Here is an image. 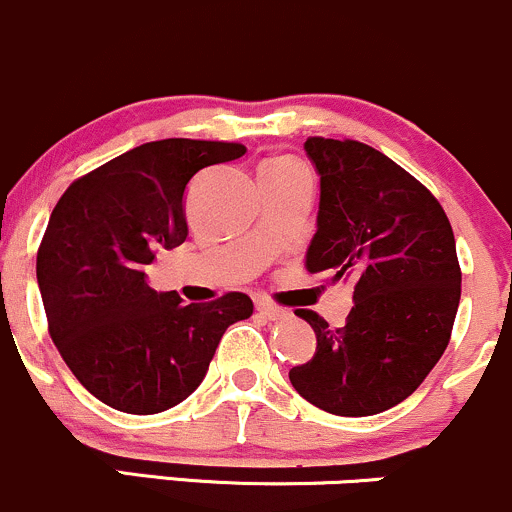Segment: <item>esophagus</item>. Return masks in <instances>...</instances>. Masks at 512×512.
I'll return each instance as SVG.
<instances>
[{
	"instance_id": "34e87169",
	"label": "esophagus",
	"mask_w": 512,
	"mask_h": 512,
	"mask_svg": "<svg viewBox=\"0 0 512 512\" xmlns=\"http://www.w3.org/2000/svg\"><path fill=\"white\" fill-rule=\"evenodd\" d=\"M256 312L261 314V317H266L268 321H280V319H287L290 317V312L283 307H275L271 302H256Z\"/></svg>"
}]
</instances>
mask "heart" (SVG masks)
Segmentation results:
<instances>
[{
	"mask_svg": "<svg viewBox=\"0 0 512 512\" xmlns=\"http://www.w3.org/2000/svg\"><path fill=\"white\" fill-rule=\"evenodd\" d=\"M287 164H297L295 159H271V162H266L261 166V169H275V166H287Z\"/></svg>",
	"mask_w": 512,
	"mask_h": 512,
	"instance_id": "b5f03b06",
	"label": "heart"
}]
</instances>
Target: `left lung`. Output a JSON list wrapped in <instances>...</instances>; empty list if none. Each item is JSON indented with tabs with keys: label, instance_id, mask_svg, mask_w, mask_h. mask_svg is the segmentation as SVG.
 <instances>
[{
	"label": "left lung",
	"instance_id": "8db88e82",
	"mask_svg": "<svg viewBox=\"0 0 512 512\" xmlns=\"http://www.w3.org/2000/svg\"><path fill=\"white\" fill-rule=\"evenodd\" d=\"M319 174L317 234L304 268L353 278L346 326L297 309L317 353L290 370L309 404L336 416H372L421 387L450 343L462 295L455 234L435 195L370 145L309 137Z\"/></svg>",
	"mask_w": 512,
	"mask_h": 512
}]
</instances>
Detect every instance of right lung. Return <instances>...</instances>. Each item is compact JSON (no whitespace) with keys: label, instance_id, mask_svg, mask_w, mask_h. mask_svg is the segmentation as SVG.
<instances>
[{"label":"right lung","instance_id":"right-lung-1","mask_svg":"<svg viewBox=\"0 0 512 512\" xmlns=\"http://www.w3.org/2000/svg\"><path fill=\"white\" fill-rule=\"evenodd\" d=\"M244 152L239 142H147L57 200L36 261L48 331L72 375L111 409L149 416L181 404L227 326L254 312L244 292L183 304L145 275L159 251L188 237L183 195L193 176Z\"/></svg>","mask_w":512,"mask_h":512}]
</instances>
